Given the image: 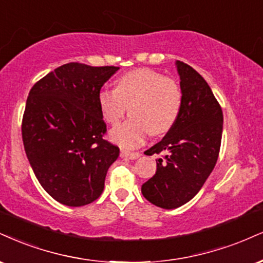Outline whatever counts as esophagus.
Here are the masks:
<instances>
[{
    "label": "esophagus",
    "instance_id": "34e87169",
    "mask_svg": "<svg viewBox=\"0 0 263 263\" xmlns=\"http://www.w3.org/2000/svg\"><path fill=\"white\" fill-rule=\"evenodd\" d=\"M121 157L122 158H127V159H137V158L141 157L140 152H129V151H121Z\"/></svg>",
    "mask_w": 263,
    "mask_h": 263
}]
</instances>
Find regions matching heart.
<instances>
[{"label": "heart", "instance_id": "heart-1", "mask_svg": "<svg viewBox=\"0 0 263 263\" xmlns=\"http://www.w3.org/2000/svg\"><path fill=\"white\" fill-rule=\"evenodd\" d=\"M181 104L182 91L178 82L149 68L120 76L115 89H103L98 94L101 118L109 125H116L128 106L131 118L110 132L111 141L125 148L143 143L149 132L160 136L170 131Z\"/></svg>", "mask_w": 263, "mask_h": 263}]
</instances>
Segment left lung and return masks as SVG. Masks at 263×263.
I'll return each instance as SVG.
<instances>
[{"mask_svg":"<svg viewBox=\"0 0 263 263\" xmlns=\"http://www.w3.org/2000/svg\"><path fill=\"white\" fill-rule=\"evenodd\" d=\"M182 91L179 118L173 128L149 149L147 156L164 153L157 172L142 185L151 203L174 210L197 195L219 156L223 112L203 77L191 66L176 61Z\"/></svg>","mask_w":263,"mask_h":263,"instance_id":"obj_1","label":"left lung"}]
</instances>
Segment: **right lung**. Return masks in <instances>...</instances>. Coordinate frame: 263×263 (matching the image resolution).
Returning a JSON list of instances; mask_svg holds the SVG:
<instances>
[{"label":"right lung","mask_w":263,"mask_h":263,"mask_svg":"<svg viewBox=\"0 0 263 263\" xmlns=\"http://www.w3.org/2000/svg\"><path fill=\"white\" fill-rule=\"evenodd\" d=\"M115 66L69 62L33 85L22 121L25 153L37 181L53 200L69 207L96 201L104 190L119 147L106 132L98 105Z\"/></svg>","instance_id":"obj_1"}]
</instances>
